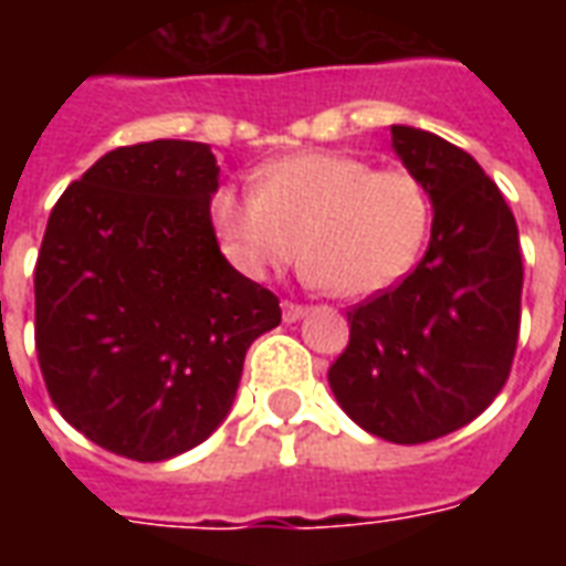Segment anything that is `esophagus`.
Segmentation results:
<instances>
[{
	"label": "esophagus",
	"instance_id": "esophagus-1",
	"mask_svg": "<svg viewBox=\"0 0 566 566\" xmlns=\"http://www.w3.org/2000/svg\"><path fill=\"white\" fill-rule=\"evenodd\" d=\"M282 315H284V321H300L303 315H306V306H300V303H291V300H284Z\"/></svg>",
	"mask_w": 566,
	"mask_h": 566
}]
</instances>
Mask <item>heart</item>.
Returning a JSON list of instances; mask_svg holds the SVG:
<instances>
[{
	"label": "heart",
	"instance_id": "heart-1",
	"mask_svg": "<svg viewBox=\"0 0 566 566\" xmlns=\"http://www.w3.org/2000/svg\"><path fill=\"white\" fill-rule=\"evenodd\" d=\"M430 218L418 175L333 150L275 160L260 172L258 193L221 187L211 197V221L239 270L254 279L284 270L303 242L312 279L345 300L400 282L424 248Z\"/></svg>",
	"mask_w": 566,
	"mask_h": 566
}]
</instances>
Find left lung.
I'll return each instance as SVG.
<instances>
[{"label":"left lung","mask_w":566,"mask_h":566,"mask_svg":"<svg viewBox=\"0 0 566 566\" xmlns=\"http://www.w3.org/2000/svg\"><path fill=\"white\" fill-rule=\"evenodd\" d=\"M391 136L433 202L430 245L403 282L348 312L327 379L352 421L416 446L470 424L506 385L524 266L510 206L467 150L416 127Z\"/></svg>","instance_id":"left-lung-1"}]
</instances>
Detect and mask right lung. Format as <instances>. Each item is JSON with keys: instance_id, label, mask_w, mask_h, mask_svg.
<instances>
[{"instance_id": "add662e5", "label": "right lung", "mask_w": 566, "mask_h": 566, "mask_svg": "<svg viewBox=\"0 0 566 566\" xmlns=\"http://www.w3.org/2000/svg\"><path fill=\"white\" fill-rule=\"evenodd\" d=\"M202 142L108 150L66 187L35 260V352L60 416L129 461H166L221 424L279 296L235 272Z\"/></svg>"}]
</instances>
